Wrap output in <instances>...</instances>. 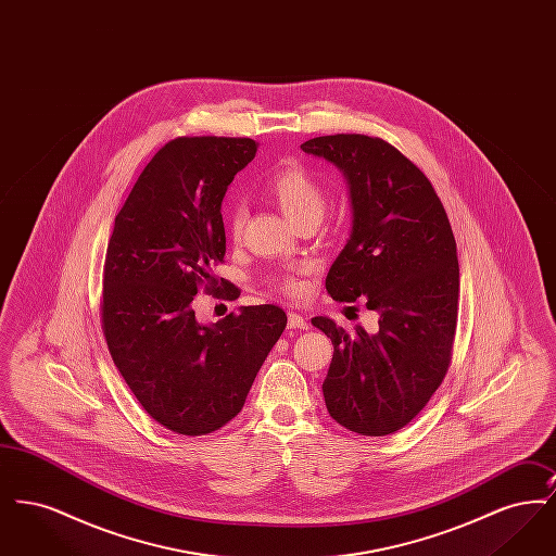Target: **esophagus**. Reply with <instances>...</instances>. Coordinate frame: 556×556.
<instances>
[{
  "label": "esophagus",
  "mask_w": 556,
  "mask_h": 556,
  "mask_svg": "<svg viewBox=\"0 0 556 556\" xmlns=\"http://www.w3.org/2000/svg\"><path fill=\"white\" fill-rule=\"evenodd\" d=\"M288 325H290L291 329H308V320L300 317V315H295V313L288 315Z\"/></svg>",
  "instance_id": "1"
}]
</instances>
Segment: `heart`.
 I'll list each match as a JSON object with an SVG mask.
<instances>
[{"label":"heart","instance_id":"b5f03b06","mask_svg":"<svg viewBox=\"0 0 556 556\" xmlns=\"http://www.w3.org/2000/svg\"><path fill=\"white\" fill-rule=\"evenodd\" d=\"M266 191L275 198V202L281 206V211L286 212L288 218H291L295 225L311 220V218L320 220L325 206H327L325 189L318 184L317 177L298 162H290V164L277 168L266 181ZM243 220H245V208L241 204H233L227 212V225L233 236H239ZM277 286L286 293L300 291V283L293 277L279 279Z\"/></svg>","mask_w":556,"mask_h":556}]
</instances>
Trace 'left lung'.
<instances>
[{
  "mask_svg": "<svg viewBox=\"0 0 556 556\" xmlns=\"http://www.w3.org/2000/svg\"><path fill=\"white\" fill-rule=\"evenodd\" d=\"M302 152L344 173L352 231L327 273L333 300L367 298L379 329L313 318L333 342L323 381L329 415L361 435L410 424L448 370L458 317V258L446 211L424 173L369 135H323Z\"/></svg>",
  "mask_w": 556,
  "mask_h": 556,
  "instance_id": "obj_1",
  "label": "left lung"
}]
</instances>
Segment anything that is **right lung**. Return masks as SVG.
<instances>
[{
  "instance_id": "right-lung-1",
  "label": "right lung",
  "mask_w": 556,
  "mask_h": 556,
  "mask_svg": "<svg viewBox=\"0 0 556 556\" xmlns=\"http://www.w3.org/2000/svg\"><path fill=\"white\" fill-rule=\"evenodd\" d=\"M254 156L248 137L173 139L114 218L102 295L108 350L143 410L175 433L229 424L288 325L273 304L241 306L212 325L193 311L200 288L239 298L212 266L225 258L223 198Z\"/></svg>"
}]
</instances>
